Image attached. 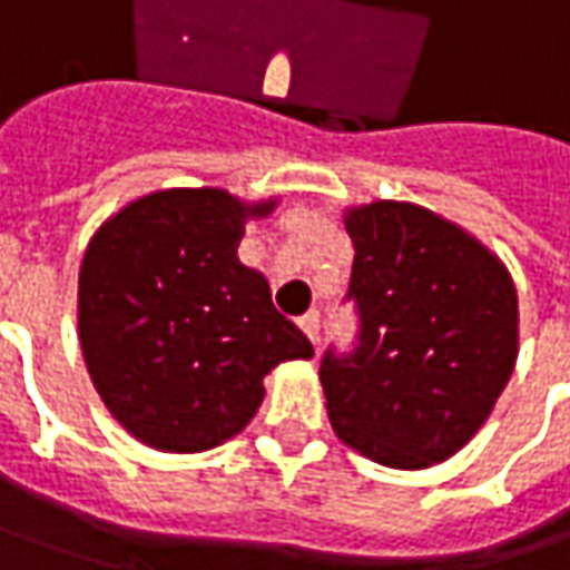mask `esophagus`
<instances>
[{
  "mask_svg": "<svg viewBox=\"0 0 570 570\" xmlns=\"http://www.w3.org/2000/svg\"><path fill=\"white\" fill-rule=\"evenodd\" d=\"M297 326H301V330L307 333V340L317 345V340H320V314H317V311H307L304 317L297 320Z\"/></svg>",
  "mask_w": 570,
  "mask_h": 570,
  "instance_id": "1",
  "label": "esophagus"
}]
</instances>
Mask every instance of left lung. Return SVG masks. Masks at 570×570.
<instances>
[{
  "mask_svg": "<svg viewBox=\"0 0 570 570\" xmlns=\"http://www.w3.org/2000/svg\"><path fill=\"white\" fill-rule=\"evenodd\" d=\"M345 301L358 336L320 358L342 441L393 470H425L489 419L517 362V292L466 230L409 203L352 208Z\"/></svg>",
  "mask_w": 570,
  "mask_h": 570,
  "instance_id": "8db88e82",
  "label": "left lung"
}]
</instances>
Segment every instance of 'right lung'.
<instances>
[{
    "label": "right lung",
    "instance_id": "add662e5",
    "mask_svg": "<svg viewBox=\"0 0 570 570\" xmlns=\"http://www.w3.org/2000/svg\"><path fill=\"white\" fill-rule=\"evenodd\" d=\"M225 189H161L91 237L78 273V336L110 415L158 450L234 438L278 362L314 345L275 311L269 282L237 259L247 215Z\"/></svg>",
    "mask_w": 570,
    "mask_h": 570
}]
</instances>
